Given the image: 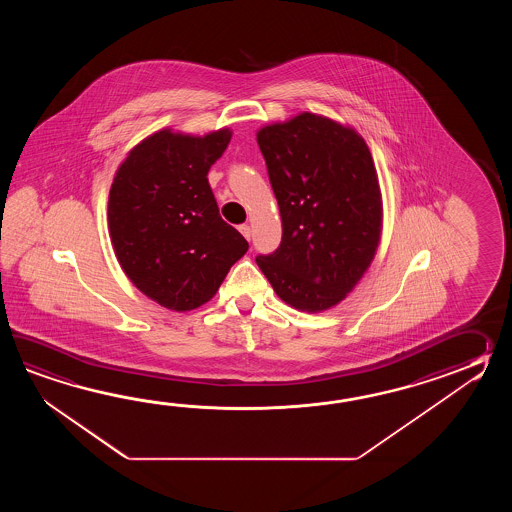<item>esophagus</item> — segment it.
<instances>
[{
    "mask_svg": "<svg viewBox=\"0 0 512 512\" xmlns=\"http://www.w3.org/2000/svg\"><path fill=\"white\" fill-rule=\"evenodd\" d=\"M240 232L245 240H251V227L249 225H241Z\"/></svg>",
    "mask_w": 512,
    "mask_h": 512,
    "instance_id": "34e87169",
    "label": "esophagus"
}]
</instances>
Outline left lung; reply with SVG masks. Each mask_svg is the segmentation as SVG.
Listing matches in <instances>:
<instances>
[{
	"label": "left lung",
	"instance_id": "1",
	"mask_svg": "<svg viewBox=\"0 0 512 512\" xmlns=\"http://www.w3.org/2000/svg\"><path fill=\"white\" fill-rule=\"evenodd\" d=\"M282 216V243L256 263L285 304L320 313L340 304L373 261L382 197L357 131L315 113L256 133Z\"/></svg>",
	"mask_w": 512,
	"mask_h": 512
}]
</instances>
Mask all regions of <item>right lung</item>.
<instances>
[{"mask_svg": "<svg viewBox=\"0 0 512 512\" xmlns=\"http://www.w3.org/2000/svg\"><path fill=\"white\" fill-rule=\"evenodd\" d=\"M232 131L203 137L170 128L131 148L113 177L109 238L122 271L153 302L190 311L218 293L230 267L249 249L219 216L208 170Z\"/></svg>", "mask_w": 512, "mask_h": 512, "instance_id": "1", "label": "right lung"}]
</instances>
